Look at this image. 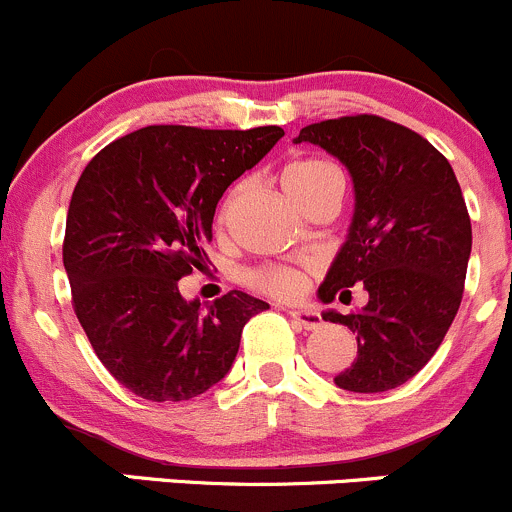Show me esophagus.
Returning a JSON list of instances; mask_svg holds the SVG:
<instances>
[{
    "instance_id": "1",
    "label": "esophagus",
    "mask_w": 512,
    "mask_h": 512,
    "mask_svg": "<svg viewBox=\"0 0 512 512\" xmlns=\"http://www.w3.org/2000/svg\"><path fill=\"white\" fill-rule=\"evenodd\" d=\"M289 317L294 319V322L299 324V327L304 329H317L319 324H322V317H319L317 312H312V309H287Z\"/></svg>"
}]
</instances>
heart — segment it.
I'll list each match as a JSON object with an SVG mask.
<instances>
[{
	"instance_id": "b5f03b06",
	"label": "heart",
	"mask_w": 512,
	"mask_h": 512,
	"mask_svg": "<svg viewBox=\"0 0 512 512\" xmlns=\"http://www.w3.org/2000/svg\"><path fill=\"white\" fill-rule=\"evenodd\" d=\"M337 170L332 168L329 163L317 158H304V160H294L289 163L285 170H282V185L289 195H297L302 190L312 188L317 180H322L324 175H334ZM237 198V188L227 193V198L220 205L218 218L225 220L230 215L232 205H235ZM247 285L262 294H270V297L277 299H294L307 289V275L299 267H289V265H265L257 267L247 275Z\"/></svg>"
}]
</instances>
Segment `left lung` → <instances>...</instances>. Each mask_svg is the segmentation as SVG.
Returning a JSON list of instances; mask_svg holds the SVG:
<instances>
[{
    "label": "left lung",
    "mask_w": 512,
    "mask_h": 512,
    "mask_svg": "<svg viewBox=\"0 0 512 512\" xmlns=\"http://www.w3.org/2000/svg\"><path fill=\"white\" fill-rule=\"evenodd\" d=\"M347 165L354 218L319 287L324 304L369 292L359 312L327 309L324 322L356 334V359L339 389L379 394L406 384L436 354L461 307L471 218L451 163L411 128L371 113L329 118L299 131Z\"/></svg>",
    "instance_id": "obj_1"
}]
</instances>
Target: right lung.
Instances as JSON below:
<instances>
[{"label":"right lung","mask_w":512,"mask_h":512,"mask_svg":"<svg viewBox=\"0 0 512 512\" xmlns=\"http://www.w3.org/2000/svg\"><path fill=\"white\" fill-rule=\"evenodd\" d=\"M280 126H146L91 158L66 215L74 312L113 379L148 401H188L225 379L242 327L270 304L245 292L208 307L180 297L203 267L227 185L260 163Z\"/></svg>","instance_id":"add662e5"}]
</instances>
